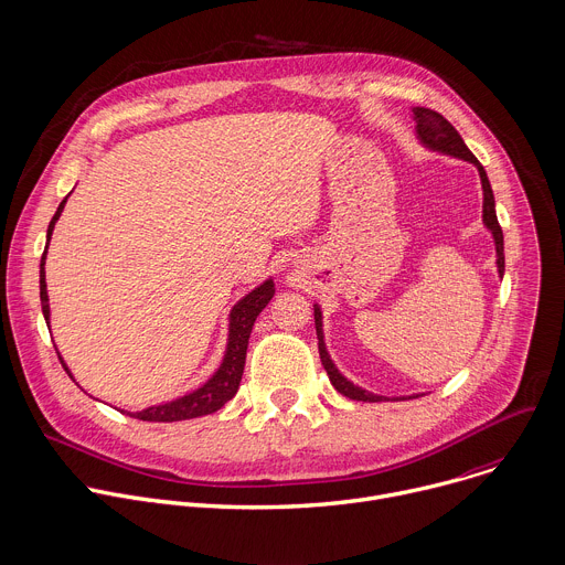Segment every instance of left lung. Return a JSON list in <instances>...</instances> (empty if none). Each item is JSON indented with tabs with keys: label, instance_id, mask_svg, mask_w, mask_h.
I'll return each mask as SVG.
<instances>
[{
	"label": "left lung",
	"instance_id": "1",
	"mask_svg": "<svg viewBox=\"0 0 565 565\" xmlns=\"http://www.w3.org/2000/svg\"><path fill=\"white\" fill-rule=\"evenodd\" d=\"M414 118H416V131H418V138L423 145H427L429 149L434 151H443L447 156H455V158H461V160H468L472 164H477L479 169V175H481V184H483V222L486 227L492 232L494 236V243H497V267H499V274L503 276L505 271V256H503V232H501V224L497 220V211H494V195H492V186H490V180L486 175V169L481 167V162L475 158V153L466 147L463 138L459 136V131L449 125L440 113L431 110V108H423V106H416L414 108ZM313 318H316V333H318V354H320V361H322V367L327 370V376L331 381V385L341 392L343 396L352 398V401H365V403H379V401H387L385 396H376L372 392H365L363 387L354 385L352 381H348L341 372L335 370V365L331 363L327 350H324V341H322V316H320V309L318 305L313 307ZM416 398V396H412Z\"/></svg>",
	"mask_w": 565,
	"mask_h": 565
}]
</instances>
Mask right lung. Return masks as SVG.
<instances>
[{"label":"right lung","mask_w":565,"mask_h":565,"mask_svg":"<svg viewBox=\"0 0 565 565\" xmlns=\"http://www.w3.org/2000/svg\"><path fill=\"white\" fill-rule=\"evenodd\" d=\"M66 200L60 202L51 224H49V234L46 238L51 241L55 222L64 209ZM49 247V245H46ZM44 260H46V249L40 263V300H42V311L44 318L49 320V294H46V278H44ZM274 282L267 280L263 282L258 289H254L249 296H245L232 311V324H230V345H227V354H224V361L220 365V370L195 392L175 398L171 403L164 405H153L147 407L142 412L129 414L136 416L140 420H153V423H173V420H186V418H195V416H204L211 414L215 409H220L230 398L236 396L241 379H243V370H245V359H247V345H249V335H252V327L258 318V313L267 307V302L274 298ZM60 356V354H57ZM62 361V359H60ZM64 365V361H62ZM64 370L68 372V367L64 365ZM71 376V372H68ZM73 379V376H71Z\"/></svg>","instance_id":"add662e5"}]
</instances>
